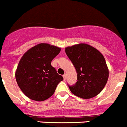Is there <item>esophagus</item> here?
I'll use <instances>...</instances> for the list:
<instances>
[{"label": "esophagus", "mask_w": 127, "mask_h": 127, "mask_svg": "<svg viewBox=\"0 0 127 127\" xmlns=\"http://www.w3.org/2000/svg\"><path fill=\"white\" fill-rule=\"evenodd\" d=\"M63 77H64V80H65L66 77H67V75H66V74H64V75H63Z\"/></svg>", "instance_id": "34e87169"}]
</instances>
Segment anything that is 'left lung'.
Returning a JSON list of instances; mask_svg holds the SVG:
<instances>
[{"instance_id":"1","label":"left lung","mask_w":127,"mask_h":127,"mask_svg":"<svg viewBox=\"0 0 127 127\" xmlns=\"http://www.w3.org/2000/svg\"><path fill=\"white\" fill-rule=\"evenodd\" d=\"M65 53L77 73L76 84L69 86L71 93L85 99L100 94L109 76L108 68L102 53L86 43L65 47Z\"/></svg>"}]
</instances>
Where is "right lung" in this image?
<instances>
[{"label": "right lung", "mask_w": 127, "mask_h": 127, "mask_svg": "<svg viewBox=\"0 0 127 127\" xmlns=\"http://www.w3.org/2000/svg\"><path fill=\"white\" fill-rule=\"evenodd\" d=\"M60 51V47L42 43L30 48L21 57L15 71V79L29 99L36 101L49 99L64 80L51 65V61Z\"/></svg>", "instance_id": "obj_1"}]
</instances>
